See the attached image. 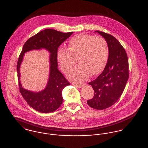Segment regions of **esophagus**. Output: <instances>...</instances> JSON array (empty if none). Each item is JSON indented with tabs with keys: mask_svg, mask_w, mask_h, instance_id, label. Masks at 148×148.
Returning a JSON list of instances; mask_svg holds the SVG:
<instances>
[{
	"mask_svg": "<svg viewBox=\"0 0 148 148\" xmlns=\"http://www.w3.org/2000/svg\"><path fill=\"white\" fill-rule=\"evenodd\" d=\"M73 85H74L75 86L78 87V88H81V87L83 86V84H75H75H73Z\"/></svg>",
	"mask_w": 148,
	"mask_h": 148,
	"instance_id": "34e87169",
	"label": "esophagus"
}]
</instances>
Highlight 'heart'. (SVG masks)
Here are the masks:
<instances>
[{
	"label": "heart",
	"mask_w": 148,
	"mask_h": 148,
	"mask_svg": "<svg viewBox=\"0 0 148 148\" xmlns=\"http://www.w3.org/2000/svg\"><path fill=\"white\" fill-rule=\"evenodd\" d=\"M57 60L64 72L68 73L76 62L79 65L69 73V79L75 82L86 79L90 73L96 76L105 68L109 57L106 40L87 34H80L71 38L68 49L60 48Z\"/></svg>",
	"instance_id": "b5f03b06"
}]
</instances>
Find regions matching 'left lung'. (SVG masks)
<instances>
[{"label":"left lung","instance_id":"obj_1","mask_svg":"<svg viewBox=\"0 0 148 148\" xmlns=\"http://www.w3.org/2000/svg\"><path fill=\"white\" fill-rule=\"evenodd\" d=\"M96 32L107 41L109 57L102 73L88 83L95 94L87 102L94 109L104 110L112 106L122 94L129 76V61L126 50L113 36Z\"/></svg>","mask_w":148,"mask_h":148}]
</instances>
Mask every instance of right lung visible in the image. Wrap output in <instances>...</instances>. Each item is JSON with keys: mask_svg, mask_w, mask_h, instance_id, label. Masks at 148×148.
Returning <instances> with one entry per match:
<instances>
[{"mask_svg": "<svg viewBox=\"0 0 148 148\" xmlns=\"http://www.w3.org/2000/svg\"><path fill=\"white\" fill-rule=\"evenodd\" d=\"M73 32L62 33L53 29H45L28 39L25 43L19 56L16 69L19 91L27 104L34 110L43 113L56 111L62 103V91L70 83L58 68L57 51L60 45L72 35ZM45 48L51 53L50 56V79L46 89L40 93H33L24 89L20 81V65L24 53L33 49Z\"/></svg>", "mask_w": 148, "mask_h": 148, "instance_id": "obj_1", "label": "right lung"}]
</instances>
